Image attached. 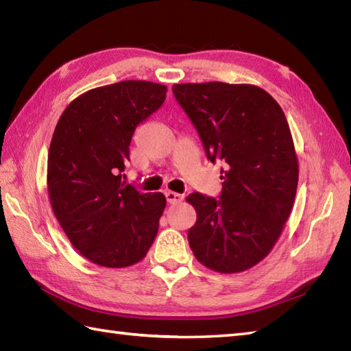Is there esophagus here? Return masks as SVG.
Here are the masks:
<instances>
[{
    "label": "esophagus",
    "mask_w": 351,
    "mask_h": 351,
    "mask_svg": "<svg viewBox=\"0 0 351 351\" xmlns=\"http://www.w3.org/2000/svg\"><path fill=\"white\" fill-rule=\"evenodd\" d=\"M166 199H167V202H169V204H171V205H178V204H181V202H182L184 196H182V195H180V193H175V191H166Z\"/></svg>",
    "instance_id": "34e87169"
}]
</instances>
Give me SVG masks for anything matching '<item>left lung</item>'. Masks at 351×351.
<instances>
[{"instance_id": "1", "label": "left lung", "mask_w": 351, "mask_h": 351, "mask_svg": "<svg viewBox=\"0 0 351 351\" xmlns=\"http://www.w3.org/2000/svg\"><path fill=\"white\" fill-rule=\"evenodd\" d=\"M171 90L208 160L223 162L220 199L187 197L197 214L190 247L210 270H249L271 252L294 206L299 160L287 117L258 86L211 81Z\"/></svg>"}]
</instances>
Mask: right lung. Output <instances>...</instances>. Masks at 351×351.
Masks as SVG:
<instances>
[{"mask_svg":"<svg viewBox=\"0 0 351 351\" xmlns=\"http://www.w3.org/2000/svg\"><path fill=\"white\" fill-rule=\"evenodd\" d=\"M167 87L126 80L87 90L58 119L48 152L56 219L81 255L123 268L146 256L166 208L162 193L122 181L136 126L158 110Z\"/></svg>","mask_w":351,"mask_h":351,"instance_id":"add662e5","label":"right lung"}]
</instances>
